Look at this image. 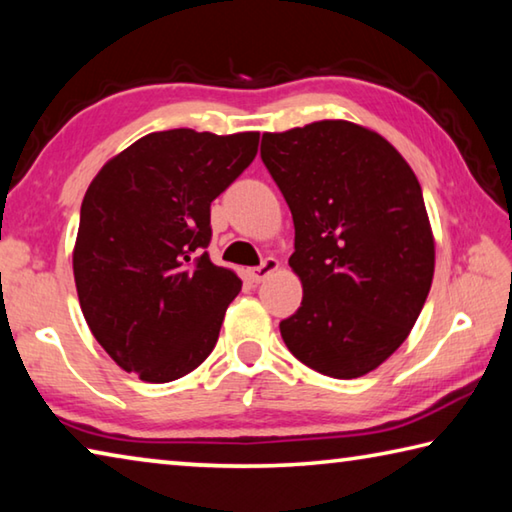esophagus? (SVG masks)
<instances>
[{
  "label": "esophagus",
  "instance_id": "34e87169",
  "mask_svg": "<svg viewBox=\"0 0 512 512\" xmlns=\"http://www.w3.org/2000/svg\"><path fill=\"white\" fill-rule=\"evenodd\" d=\"M277 268H280V262H277L275 257H266L264 262L259 264V266L248 268V277H250V280H253V282H264L268 275L277 271Z\"/></svg>",
  "mask_w": 512,
  "mask_h": 512
}]
</instances>
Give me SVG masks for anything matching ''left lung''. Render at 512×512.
I'll return each mask as SVG.
<instances>
[{"label":"left lung","mask_w":512,"mask_h":512,"mask_svg":"<svg viewBox=\"0 0 512 512\" xmlns=\"http://www.w3.org/2000/svg\"><path fill=\"white\" fill-rule=\"evenodd\" d=\"M262 160L296 225L302 305L282 339L320 375H368L406 341L431 289L418 178L391 142L345 119L264 133Z\"/></svg>","instance_id":"1"}]
</instances>
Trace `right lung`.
Returning a JSON list of instances; mask_svg holds the SVG:
<instances>
[{"instance_id":"obj_1","label":"right lung","mask_w":512,"mask_h":512,"mask_svg":"<svg viewBox=\"0 0 512 512\" xmlns=\"http://www.w3.org/2000/svg\"><path fill=\"white\" fill-rule=\"evenodd\" d=\"M259 133H149L83 196L74 282L90 332L121 370L164 384L201 366L241 280L201 253L210 205L257 155Z\"/></svg>"}]
</instances>
